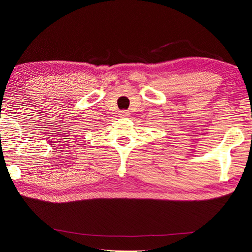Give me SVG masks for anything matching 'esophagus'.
<instances>
[{
    "instance_id": "esophagus-1",
    "label": "esophagus",
    "mask_w": 252,
    "mask_h": 252,
    "mask_svg": "<svg viewBox=\"0 0 252 252\" xmlns=\"http://www.w3.org/2000/svg\"><path fill=\"white\" fill-rule=\"evenodd\" d=\"M128 111H126V110H122V111H120L119 112V116L120 117H122V118H124V117H127L128 116Z\"/></svg>"
}]
</instances>
